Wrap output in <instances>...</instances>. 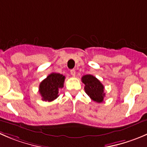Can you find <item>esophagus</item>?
Returning a JSON list of instances; mask_svg holds the SVG:
<instances>
[{"mask_svg": "<svg viewBox=\"0 0 147 147\" xmlns=\"http://www.w3.org/2000/svg\"><path fill=\"white\" fill-rule=\"evenodd\" d=\"M70 73L72 75V76L75 77V74H76V72H75V69H71L70 70Z\"/></svg>", "mask_w": 147, "mask_h": 147, "instance_id": "esophagus-1", "label": "esophagus"}]
</instances>
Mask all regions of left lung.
<instances>
[{
    "instance_id": "left-lung-1",
    "label": "left lung",
    "mask_w": 147,
    "mask_h": 147,
    "mask_svg": "<svg viewBox=\"0 0 147 147\" xmlns=\"http://www.w3.org/2000/svg\"><path fill=\"white\" fill-rule=\"evenodd\" d=\"M82 82L85 84V92L88 96L97 102L103 101L105 93L104 92V86L95 77L91 75H83Z\"/></svg>"
}]
</instances>
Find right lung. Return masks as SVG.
I'll list each match as a JSON object with an SVG mask.
<instances>
[{
  "label": "right lung",
  "instance_id": "obj_1",
  "mask_svg": "<svg viewBox=\"0 0 147 147\" xmlns=\"http://www.w3.org/2000/svg\"><path fill=\"white\" fill-rule=\"evenodd\" d=\"M65 79L64 75L52 72L42 81L39 85V92L42 100L51 102L56 99L59 96V89L63 88Z\"/></svg>",
  "mask_w": 147,
  "mask_h": 147
}]
</instances>
